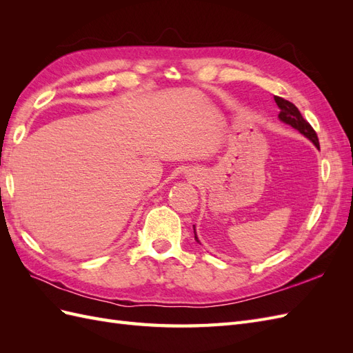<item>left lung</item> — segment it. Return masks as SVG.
I'll return each instance as SVG.
<instances>
[{"instance_id":"left-lung-1","label":"left lung","mask_w":353,"mask_h":353,"mask_svg":"<svg viewBox=\"0 0 353 353\" xmlns=\"http://www.w3.org/2000/svg\"><path fill=\"white\" fill-rule=\"evenodd\" d=\"M276 105L280 108V113H279V117L280 119L287 123L293 126L294 130H297L301 134H303L306 138H309L316 147H319V141H318V135L315 132L314 128L311 126V123H309L306 119H303V116L301 114V112H299V109L296 108V105L293 103H290L288 100H284L281 97H274ZM194 228V227H193ZM194 239L196 241H199L197 236H196V230H194Z\"/></svg>"}]
</instances>
